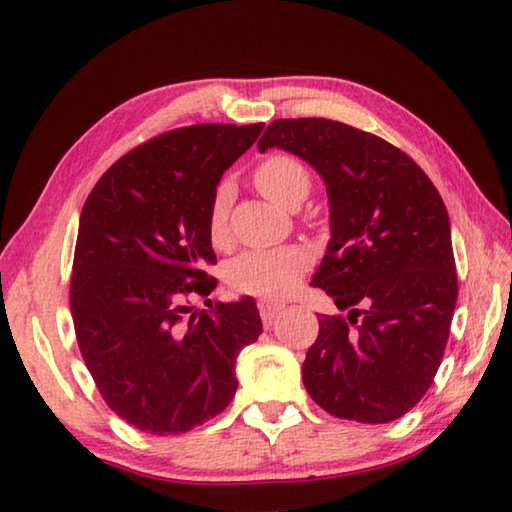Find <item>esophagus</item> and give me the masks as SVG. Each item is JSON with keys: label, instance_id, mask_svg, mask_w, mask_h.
I'll return each mask as SVG.
<instances>
[{"label": "esophagus", "instance_id": "obj_1", "mask_svg": "<svg viewBox=\"0 0 512 512\" xmlns=\"http://www.w3.org/2000/svg\"><path fill=\"white\" fill-rule=\"evenodd\" d=\"M257 306H259V314H262V321L266 325H270L279 317L281 312H284L286 303L284 301H277V299H262V301L257 303Z\"/></svg>", "mask_w": 512, "mask_h": 512}]
</instances>
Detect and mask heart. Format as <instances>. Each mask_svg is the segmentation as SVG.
Returning a JSON list of instances; mask_svg holds the SVG:
<instances>
[{
	"label": "heart",
	"instance_id": "obj_1",
	"mask_svg": "<svg viewBox=\"0 0 512 512\" xmlns=\"http://www.w3.org/2000/svg\"><path fill=\"white\" fill-rule=\"evenodd\" d=\"M255 184L268 200L297 209L312 191V176L308 167L292 154H270L259 162L255 173ZM231 204V184L220 182L213 191L209 204V237L215 246H222L228 237L226 215ZM310 266V253L301 246H281L270 250H248L239 255L228 268V284L244 295L259 297H281L297 286L301 275Z\"/></svg>",
	"mask_w": 512,
	"mask_h": 512
}]
</instances>
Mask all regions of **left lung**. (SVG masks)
I'll return each instance as SVG.
<instances>
[{
    "mask_svg": "<svg viewBox=\"0 0 512 512\" xmlns=\"http://www.w3.org/2000/svg\"><path fill=\"white\" fill-rule=\"evenodd\" d=\"M308 160L328 189L332 239L312 286L343 314H319L303 385L328 413L391 422L427 394L458 301L449 213L416 160L330 118H279L257 143Z\"/></svg>",
    "mask_w": 512,
    "mask_h": 512,
    "instance_id": "8db88e82",
    "label": "left lung"
}]
</instances>
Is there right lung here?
Segmentation results:
<instances>
[{
    "label": "right lung",
    "mask_w": 512,
    "mask_h": 512,
    "mask_svg": "<svg viewBox=\"0 0 512 512\" xmlns=\"http://www.w3.org/2000/svg\"><path fill=\"white\" fill-rule=\"evenodd\" d=\"M264 123H204L149 138L107 169L83 204L70 277L76 343L103 400L151 436L222 413L235 361L262 334L255 299L195 310L217 279L209 204ZM211 301V299H209Z\"/></svg>",
    "instance_id": "add662e5"
}]
</instances>
